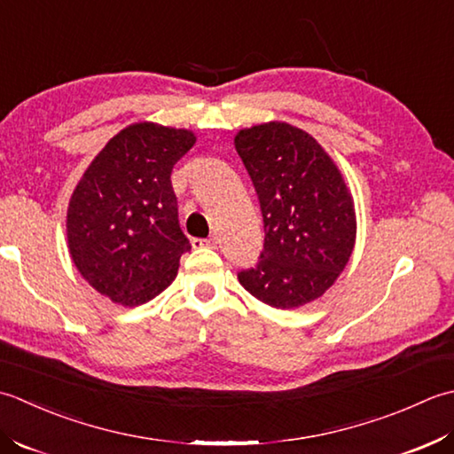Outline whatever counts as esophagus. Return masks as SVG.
Wrapping results in <instances>:
<instances>
[{
    "mask_svg": "<svg viewBox=\"0 0 454 454\" xmlns=\"http://www.w3.org/2000/svg\"><path fill=\"white\" fill-rule=\"evenodd\" d=\"M193 247H215L217 245V237H209V239H193L192 240Z\"/></svg>",
    "mask_w": 454,
    "mask_h": 454,
    "instance_id": "obj_1",
    "label": "esophagus"
}]
</instances>
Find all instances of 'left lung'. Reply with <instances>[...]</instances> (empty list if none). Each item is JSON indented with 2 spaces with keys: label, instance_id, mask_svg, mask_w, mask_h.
I'll return each mask as SVG.
<instances>
[{
  "label": "left lung",
  "instance_id": "8db88e82",
  "mask_svg": "<svg viewBox=\"0 0 454 454\" xmlns=\"http://www.w3.org/2000/svg\"><path fill=\"white\" fill-rule=\"evenodd\" d=\"M235 149L261 201L264 251L239 282L274 309L321 298L356 240L355 200L339 166L308 131L284 121L240 129Z\"/></svg>",
  "mask_w": 454,
  "mask_h": 454
}]
</instances>
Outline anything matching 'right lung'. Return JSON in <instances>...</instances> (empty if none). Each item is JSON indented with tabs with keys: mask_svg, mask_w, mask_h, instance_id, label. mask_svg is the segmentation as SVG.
<instances>
[{
	"mask_svg": "<svg viewBox=\"0 0 454 454\" xmlns=\"http://www.w3.org/2000/svg\"><path fill=\"white\" fill-rule=\"evenodd\" d=\"M190 129L133 123L111 137L72 192L68 251L91 288L135 308L174 282L192 245L170 174L196 145Z\"/></svg>",
	"mask_w": 454,
	"mask_h": 454,
	"instance_id": "obj_1",
	"label": "right lung"
}]
</instances>
